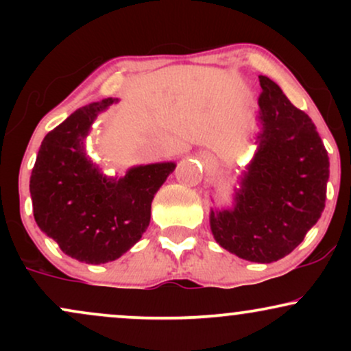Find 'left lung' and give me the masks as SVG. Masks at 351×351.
Returning <instances> with one entry per match:
<instances>
[{
	"label": "left lung",
	"instance_id": "8db88e82",
	"mask_svg": "<svg viewBox=\"0 0 351 351\" xmlns=\"http://www.w3.org/2000/svg\"><path fill=\"white\" fill-rule=\"evenodd\" d=\"M263 94L259 150L249 165L234 209L211 211L221 247L251 263H274L304 241L325 208L328 155L310 117L280 87L259 75Z\"/></svg>",
	"mask_w": 351,
	"mask_h": 351
}]
</instances>
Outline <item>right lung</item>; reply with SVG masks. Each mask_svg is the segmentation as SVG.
Here are the masks:
<instances>
[{
  "mask_svg": "<svg viewBox=\"0 0 351 351\" xmlns=\"http://www.w3.org/2000/svg\"><path fill=\"white\" fill-rule=\"evenodd\" d=\"M114 99L88 104L44 136L29 189L34 219L60 251L87 264L115 261L150 224L152 201L175 163L132 168L107 180L84 152V136Z\"/></svg>",
  "mask_w": 351,
  "mask_h": 351,
  "instance_id": "1",
  "label": "right lung"
}]
</instances>
